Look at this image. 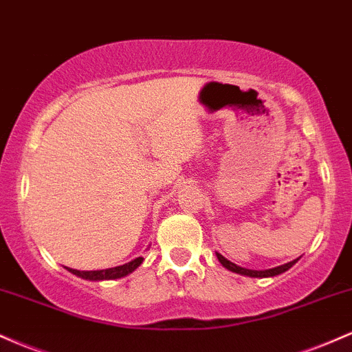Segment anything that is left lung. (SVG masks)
<instances>
[{
  "label": "left lung",
  "instance_id": "1",
  "mask_svg": "<svg viewBox=\"0 0 352 352\" xmlns=\"http://www.w3.org/2000/svg\"><path fill=\"white\" fill-rule=\"evenodd\" d=\"M216 256H218L219 263L223 264V266L226 267V270L232 271V272H238V274L251 276V278H270V276H278V274H281V272H284V271L289 270V267H293V264L298 263V259H299V258H298V259H294V261L283 264V266L272 267V270H266V271H254V270H246V267H239V266H236L234 263L228 261V259L224 258V256H221L219 252H216Z\"/></svg>",
  "mask_w": 352,
  "mask_h": 352
}]
</instances>
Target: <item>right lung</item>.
I'll return each instance as SVG.
<instances>
[{
    "instance_id": "right-lung-1",
    "label": "right lung",
    "mask_w": 352,
    "mask_h": 352,
    "mask_svg": "<svg viewBox=\"0 0 352 352\" xmlns=\"http://www.w3.org/2000/svg\"><path fill=\"white\" fill-rule=\"evenodd\" d=\"M143 263V258H136L134 261L123 264V266H118V267H109V270H101V271H78V270H69V272L73 274L80 276L82 279H89V281H102V279H118V278H123V276L129 274L136 270L140 264Z\"/></svg>"
}]
</instances>
